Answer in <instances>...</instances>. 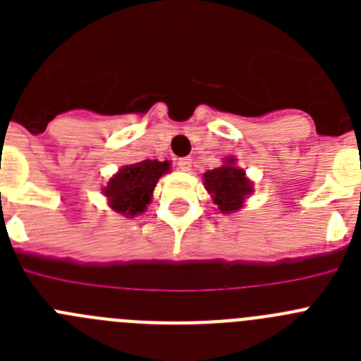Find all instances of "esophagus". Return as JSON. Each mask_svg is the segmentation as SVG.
<instances>
[{"label": "esophagus", "instance_id": "34e87169", "mask_svg": "<svg viewBox=\"0 0 361 361\" xmlns=\"http://www.w3.org/2000/svg\"><path fill=\"white\" fill-rule=\"evenodd\" d=\"M177 166H178V170L190 171V170H191V159H190V157L178 159V161H177Z\"/></svg>", "mask_w": 361, "mask_h": 361}]
</instances>
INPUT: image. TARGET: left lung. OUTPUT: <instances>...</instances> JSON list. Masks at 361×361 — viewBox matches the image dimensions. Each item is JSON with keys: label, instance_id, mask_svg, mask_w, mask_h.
<instances>
[{"label": "left lung", "instance_id": "left-lung-1", "mask_svg": "<svg viewBox=\"0 0 361 361\" xmlns=\"http://www.w3.org/2000/svg\"><path fill=\"white\" fill-rule=\"evenodd\" d=\"M204 188L212 193L213 204L220 213L238 212L245 197L253 193V184L245 171L235 166V159L228 157L226 164L204 173Z\"/></svg>", "mask_w": 361, "mask_h": 361}]
</instances>
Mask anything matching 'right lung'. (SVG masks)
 Returning a JSON list of instances; mask_svg holds the SVG:
<instances>
[{
	"mask_svg": "<svg viewBox=\"0 0 361 361\" xmlns=\"http://www.w3.org/2000/svg\"><path fill=\"white\" fill-rule=\"evenodd\" d=\"M170 171V162L142 161L123 166L103 188L108 206L124 216H135L152 202L153 188Z\"/></svg>",
	"mask_w": 361,
	"mask_h": 361,
	"instance_id": "add662e5",
	"label": "right lung"
}]
</instances>
